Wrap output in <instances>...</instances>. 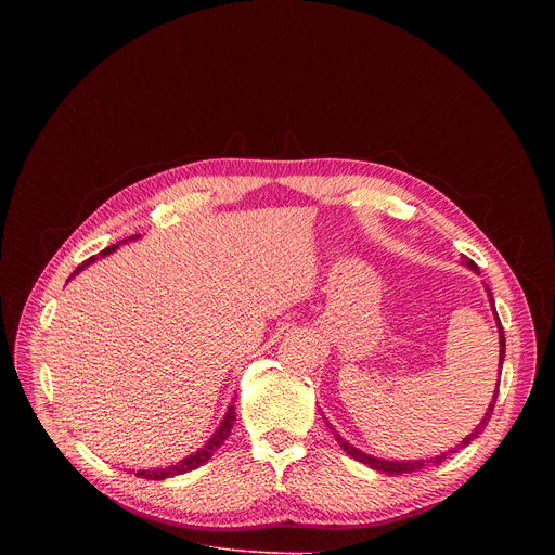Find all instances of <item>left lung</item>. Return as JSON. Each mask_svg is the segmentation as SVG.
Returning a JSON list of instances; mask_svg holds the SVG:
<instances>
[{
	"label": "left lung",
	"mask_w": 555,
	"mask_h": 555,
	"mask_svg": "<svg viewBox=\"0 0 555 555\" xmlns=\"http://www.w3.org/2000/svg\"><path fill=\"white\" fill-rule=\"evenodd\" d=\"M469 270H474V272H479V268L474 266V261H469V259H465L463 261ZM486 289H488V296H490V305H492V311H494V315H496V327H499V343H501V353H499V371L503 369V360H505V334H503V327H501V321H499V313H496V307H494V298H492V292H490V287L486 285ZM501 375V373H499ZM496 398H499V386H496V390H494V398H492V404H490V409H488V413H486V417L477 424V428H474L461 443H456V448H452V450H448V452H441V454H435V456H430V459H415V461H386V459H377V456H371V454H366V452H362V450H358V448H353L349 441H345L338 433H334L336 435V441L340 443V448L349 454V456H353L356 461H360V463H364V465H369V467H373V469H377V472H384V474H409V472H420V469H424V467H430V465H439L441 461H446L448 459V454H452V452H456L459 448H465L469 441H474L477 439L483 430H486V426H488V422H490V417H492V411H494V404H496ZM330 426V424H327ZM332 428V426H330ZM334 430V428H332Z\"/></svg>",
	"instance_id": "1"
}]
</instances>
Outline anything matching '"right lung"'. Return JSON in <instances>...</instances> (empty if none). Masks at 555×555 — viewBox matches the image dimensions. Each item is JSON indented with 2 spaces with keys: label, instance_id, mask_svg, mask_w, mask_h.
Here are the masks:
<instances>
[{
  "label": "right lung",
  "instance_id": "1",
  "mask_svg": "<svg viewBox=\"0 0 555 555\" xmlns=\"http://www.w3.org/2000/svg\"><path fill=\"white\" fill-rule=\"evenodd\" d=\"M140 234H133V236H129V240H125L122 244H127V242H133V240H138ZM118 246H109V248H105L103 253H99V257H107L109 253H114ZM99 257H92V259H88V261H83L81 266H78L76 270H74V274L69 276V279H74L78 272L81 270H86L90 263H94ZM234 420H236V413H234V404H230L228 406V411H225V415H223V420H221V424H219V428L215 430V435L197 450V452H193V454H189L186 459H182V461H178L176 465H167V467H155V469H138L135 472V477H140V479H146V481H165V479H169V477H178V474H184V472H191V469H195V467H199L202 463H206L221 446H223V441L228 439V435H230V430H232V424H234Z\"/></svg>",
  "mask_w": 555,
  "mask_h": 555
}]
</instances>
